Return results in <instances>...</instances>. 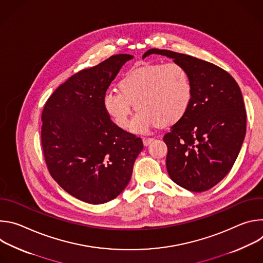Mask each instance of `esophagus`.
Returning a JSON list of instances; mask_svg holds the SVG:
<instances>
[{"instance_id": "1", "label": "esophagus", "mask_w": 263, "mask_h": 263, "mask_svg": "<svg viewBox=\"0 0 263 263\" xmlns=\"http://www.w3.org/2000/svg\"><path fill=\"white\" fill-rule=\"evenodd\" d=\"M152 141H153V138H151V137H143V138H142V142H143L144 145L149 144Z\"/></svg>"}]
</instances>
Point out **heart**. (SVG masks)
Here are the masks:
<instances>
[{
    "mask_svg": "<svg viewBox=\"0 0 263 263\" xmlns=\"http://www.w3.org/2000/svg\"><path fill=\"white\" fill-rule=\"evenodd\" d=\"M119 91L103 96V109L118 127L126 129L133 106L138 110L131 131L144 133L156 125L179 122L189 111L193 85L189 71L181 63L167 61L137 68L118 84Z\"/></svg>",
    "mask_w": 263,
    "mask_h": 263,
    "instance_id": "1",
    "label": "heart"
}]
</instances>
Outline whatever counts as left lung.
Returning <instances> with one entry per match:
<instances>
[{"instance_id":"1","label":"left lung","mask_w":263,"mask_h":263,"mask_svg":"<svg viewBox=\"0 0 263 263\" xmlns=\"http://www.w3.org/2000/svg\"><path fill=\"white\" fill-rule=\"evenodd\" d=\"M189 71L193 99L186 115L163 136L166 168L183 189L210 190L232 168L246 136L247 114L240 88L231 74L210 62L168 50L151 49Z\"/></svg>"}]
</instances>
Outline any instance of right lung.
I'll use <instances>...</instances> for the list:
<instances>
[{"label": "right lung", "instance_id": "1", "mask_svg": "<svg viewBox=\"0 0 263 263\" xmlns=\"http://www.w3.org/2000/svg\"><path fill=\"white\" fill-rule=\"evenodd\" d=\"M133 56L118 54L69 77L42 114V145L53 179L89 204L117 198L128 185L141 152L140 137L118 127L103 109V96Z\"/></svg>", "mask_w": 263, "mask_h": 263}]
</instances>
